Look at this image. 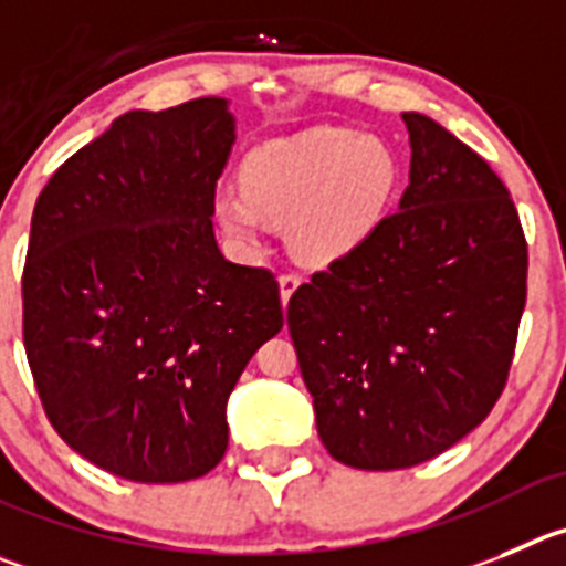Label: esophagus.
Wrapping results in <instances>:
<instances>
[{
	"instance_id": "34e87169",
	"label": "esophagus",
	"mask_w": 566,
	"mask_h": 566,
	"mask_svg": "<svg viewBox=\"0 0 566 566\" xmlns=\"http://www.w3.org/2000/svg\"><path fill=\"white\" fill-rule=\"evenodd\" d=\"M301 282H304V279H301V273H295V271L282 273V276H279V290H282V301H287L290 295L295 293V287H298Z\"/></svg>"
}]
</instances>
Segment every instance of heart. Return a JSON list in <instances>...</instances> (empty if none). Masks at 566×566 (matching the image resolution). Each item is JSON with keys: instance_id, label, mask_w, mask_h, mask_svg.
<instances>
[{"instance_id": "1", "label": "heart", "mask_w": 566, "mask_h": 566, "mask_svg": "<svg viewBox=\"0 0 566 566\" xmlns=\"http://www.w3.org/2000/svg\"><path fill=\"white\" fill-rule=\"evenodd\" d=\"M396 178L394 153L379 139L313 128L253 147L242 161V189L214 195V218L240 245L265 234L268 220L290 223L293 251L329 265L379 229Z\"/></svg>"}]
</instances>
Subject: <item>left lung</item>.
<instances>
[{
	"instance_id": "obj_1",
	"label": "left lung",
	"mask_w": 566,
	"mask_h": 566,
	"mask_svg": "<svg viewBox=\"0 0 566 566\" xmlns=\"http://www.w3.org/2000/svg\"><path fill=\"white\" fill-rule=\"evenodd\" d=\"M399 209L287 304L318 436L368 472L424 463L497 405L527 295V242L489 161L424 114H402Z\"/></svg>"
}]
</instances>
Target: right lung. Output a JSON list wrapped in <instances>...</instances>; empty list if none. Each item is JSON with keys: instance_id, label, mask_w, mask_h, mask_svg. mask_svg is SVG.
Instances as JSON below:
<instances>
[{"instance_id": "right-lung-1", "label": "right lung", "mask_w": 566, "mask_h": 566, "mask_svg": "<svg viewBox=\"0 0 566 566\" xmlns=\"http://www.w3.org/2000/svg\"><path fill=\"white\" fill-rule=\"evenodd\" d=\"M234 145L223 97L128 111L41 189L21 332L57 436L136 483H184L229 447L226 402L282 329L265 268L220 253L214 187Z\"/></svg>"}]
</instances>
